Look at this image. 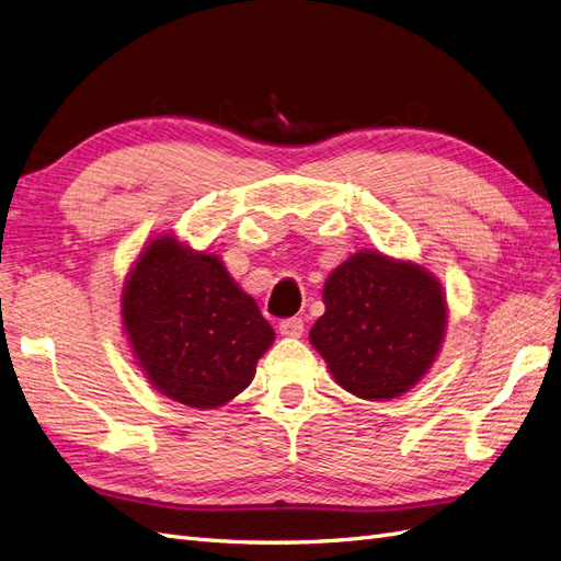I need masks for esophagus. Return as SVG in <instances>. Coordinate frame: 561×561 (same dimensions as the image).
<instances>
[{
  "label": "esophagus",
  "mask_w": 561,
  "mask_h": 561,
  "mask_svg": "<svg viewBox=\"0 0 561 561\" xmlns=\"http://www.w3.org/2000/svg\"><path fill=\"white\" fill-rule=\"evenodd\" d=\"M278 330L283 336H299L304 332V320L301 318H285L278 322Z\"/></svg>",
  "instance_id": "esophagus-1"
}]
</instances>
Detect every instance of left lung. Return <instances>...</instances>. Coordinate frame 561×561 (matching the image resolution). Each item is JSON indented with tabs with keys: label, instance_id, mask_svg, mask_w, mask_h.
<instances>
[{
	"label": "left lung",
	"instance_id": "left-lung-1",
	"mask_svg": "<svg viewBox=\"0 0 561 561\" xmlns=\"http://www.w3.org/2000/svg\"><path fill=\"white\" fill-rule=\"evenodd\" d=\"M322 301L325 313L311 328V344L336 383L358 398L404 393L443 344V287L416 264L358 252L332 271Z\"/></svg>",
	"mask_w": 561,
	"mask_h": 561
}]
</instances>
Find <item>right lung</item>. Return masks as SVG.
Instances as JSON below:
<instances>
[{"mask_svg": "<svg viewBox=\"0 0 561 561\" xmlns=\"http://www.w3.org/2000/svg\"><path fill=\"white\" fill-rule=\"evenodd\" d=\"M122 316L151 386L186 407L225 404L245 390L274 330L215 254L151 241L130 271Z\"/></svg>", "mask_w": 561, "mask_h": 561, "instance_id": "right-lung-1", "label": "right lung"}]
</instances>
